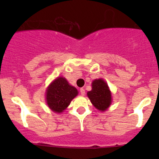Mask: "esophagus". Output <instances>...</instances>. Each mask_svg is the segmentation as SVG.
I'll list each match as a JSON object with an SVG mask.
<instances>
[{
    "instance_id": "1",
    "label": "esophagus",
    "mask_w": 159,
    "mask_h": 159,
    "mask_svg": "<svg viewBox=\"0 0 159 159\" xmlns=\"http://www.w3.org/2000/svg\"><path fill=\"white\" fill-rule=\"evenodd\" d=\"M80 92H81V94L82 96H84L85 94V91H84V89H80Z\"/></svg>"
}]
</instances>
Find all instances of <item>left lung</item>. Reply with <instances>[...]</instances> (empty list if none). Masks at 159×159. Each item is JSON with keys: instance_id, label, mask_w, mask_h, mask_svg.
Here are the masks:
<instances>
[{"instance_id": "8db88e82", "label": "left lung", "mask_w": 159, "mask_h": 159, "mask_svg": "<svg viewBox=\"0 0 159 159\" xmlns=\"http://www.w3.org/2000/svg\"><path fill=\"white\" fill-rule=\"evenodd\" d=\"M88 96L92 105L97 109L105 111L111 102V94L107 83L102 79L94 80L92 82V89L88 92Z\"/></svg>"}]
</instances>
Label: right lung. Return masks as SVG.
Wrapping results in <instances>:
<instances>
[{"label":"right lung","mask_w":159,"mask_h":159,"mask_svg":"<svg viewBox=\"0 0 159 159\" xmlns=\"http://www.w3.org/2000/svg\"><path fill=\"white\" fill-rule=\"evenodd\" d=\"M78 91L64 78H57L48 87L46 94L48 105L55 112L63 111L69 105Z\"/></svg>","instance_id":"obj_1"}]
</instances>
